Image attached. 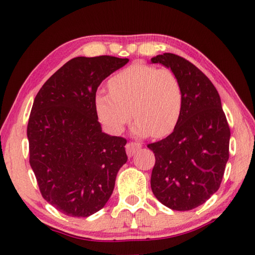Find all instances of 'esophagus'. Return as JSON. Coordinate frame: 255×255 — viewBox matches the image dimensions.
<instances>
[{"label":"esophagus","instance_id":"34e87169","mask_svg":"<svg viewBox=\"0 0 255 255\" xmlns=\"http://www.w3.org/2000/svg\"><path fill=\"white\" fill-rule=\"evenodd\" d=\"M140 148H141V144L139 142H128L126 144V152L129 156H131L136 153Z\"/></svg>","mask_w":255,"mask_h":255}]
</instances>
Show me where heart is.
Wrapping results in <instances>:
<instances>
[{
  "mask_svg": "<svg viewBox=\"0 0 255 255\" xmlns=\"http://www.w3.org/2000/svg\"><path fill=\"white\" fill-rule=\"evenodd\" d=\"M111 93L99 91L94 97L97 118L112 133H119L137 117L132 131L144 137H164L180 122L184 94L177 75L170 69H158L134 62L108 81Z\"/></svg>",
  "mask_w": 255,
  "mask_h": 255,
  "instance_id": "1",
  "label": "heart"
}]
</instances>
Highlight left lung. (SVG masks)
Returning a JSON list of instances; mask_svg holds the SVG:
<instances>
[{
  "label": "left lung",
  "mask_w": 255,
  "mask_h": 255,
  "mask_svg": "<svg viewBox=\"0 0 255 255\" xmlns=\"http://www.w3.org/2000/svg\"><path fill=\"white\" fill-rule=\"evenodd\" d=\"M170 68L183 86L180 122L171 134L149 143L155 164L151 188L173 210H191L218 191L229 159L230 128L211 81L186 59L163 53L151 59Z\"/></svg>",
  "instance_id": "8db88e82"
}]
</instances>
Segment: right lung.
Segmentation results:
<instances>
[{
  "mask_svg": "<svg viewBox=\"0 0 255 255\" xmlns=\"http://www.w3.org/2000/svg\"><path fill=\"white\" fill-rule=\"evenodd\" d=\"M129 59L77 57L38 92L27 125L29 163L48 203L71 217L104 207L127 162L123 137L102 131L94 97L102 81Z\"/></svg>",
  "mask_w": 255,
  "mask_h": 255,
  "instance_id": "right-lung-1",
  "label": "right lung"
}]
</instances>
